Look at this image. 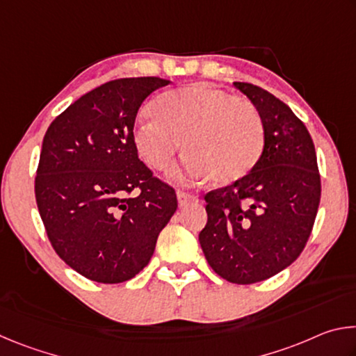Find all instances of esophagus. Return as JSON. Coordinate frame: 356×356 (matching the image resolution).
<instances>
[{"mask_svg": "<svg viewBox=\"0 0 356 356\" xmlns=\"http://www.w3.org/2000/svg\"><path fill=\"white\" fill-rule=\"evenodd\" d=\"M177 201H179V207H186V206H188V204L197 201V197L190 195V193L177 191Z\"/></svg>", "mask_w": 356, "mask_h": 356, "instance_id": "1", "label": "esophagus"}]
</instances>
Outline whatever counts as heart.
<instances>
[{
	"label": "heart",
	"instance_id": "obj_1",
	"mask_svg": "<svg viewBox=\"0 0 356 356\" xmlns=\"http://www.w3.org/2000/svg\"><path fill=\"white\" fill-rule=\"evenodd\" d=\"M152 120L134 129V144L144 163L163 171L180 147L184 165L172 172L182 180L232 184L252 171L261 159L265 131L248 99L207 83H195L159 95L149 105Z\"/></svg>",
	"mask_w": 356,
	"mask_h": 356
}]
</instances>
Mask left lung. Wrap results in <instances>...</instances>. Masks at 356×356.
<instances>
[{"label":"left lung","instance_id":"8db88e82","mask_svg":"<svg viewBox=\"0 0 356 356\" xmlns=\"http://www.w3.org/2000/svg\"><path fill=\"white\" fill-rule=\"evenodd\" d=\"M257 108L265 144L250 174L206 195L200 243L216 275L236 284L272 278L303 251L321 202L312 138L284 102L251 83H234Z\"/></svg>","mask_w":356,"mask_h":356}]
</instances>
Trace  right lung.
Instances as JSON below:
<instances>
[{
    "instance_id": "right-lung-1",
    "label": "right lung",
    "mask_w": 356,
    "mask_h": 356,
    "mask_svg": "<svg viewBox=\"0 0 356 356\" xmlns=\"http://www.w3.org/2000/svg\"><path fill=\"white\" fill-rule=\"evenodd\" d=\"M159 76L120 78L92 89L53 120L44 136L35 201L47 236L84 278L118 284L136 276L177 209L134 144L136 113L166 86ZM135 188L136 197H129Z\"/></svg>"
}]
</instances>
